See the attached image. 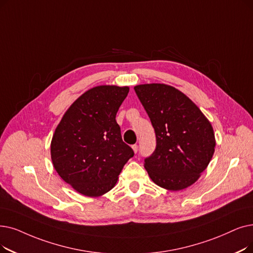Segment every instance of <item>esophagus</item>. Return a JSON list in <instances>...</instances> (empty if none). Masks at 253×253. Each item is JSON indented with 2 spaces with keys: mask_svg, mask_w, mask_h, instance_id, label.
<instances>
[{
  "mask_svg": "<svg viewBox=\"0 0 253 253\" xmlns=\"http://www.w3.org/2000/svg\"><path fill=\"white\" fill-rule=\"evenodd\" d=\"M132 150H133L134 153H137V151H138V146H137V145H133V146H132Z\"/></svg>",
  "mask_w": 253,
  "mask_h": 253,
  "instance_id": "34e87169",
  "label": "esophagus"
}]
</instances>
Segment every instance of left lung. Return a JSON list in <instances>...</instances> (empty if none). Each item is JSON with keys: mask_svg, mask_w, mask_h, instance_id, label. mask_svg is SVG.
<instances>
[{"mask_svg": "<svg viewBox=\"0 0 253 253\" xmlns=\"http://www.w3.org/2000/svg\"><path fill=\"white\" fill-rule=\"evenodd\" d=\"M134 90L156 134V149L144 164L151 180L172 191L189 187L213 157L216 140L210 121L171 85L145 84Z\"/></svg>", "mask_w": 253, "mask_h": 253, "instance_id": "obj_1", "label": "left lung"}]
</instances>
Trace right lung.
<instances>
[{
    "label": "right lung",
    "instance_id": "1",
    "mask_svg": "<svg viewBox=\"0 0 253 253\" xmlns=\"http://www.w3.org/2000/svg\"><path fill=\"white\" fill-rule=\"evenodd\" d=\"M129 86L98 85L67 109L50 144L53 168L83 195L98 197L115 187L134 153L121 135L116 115Z\"/></svg>",
    "mask_w": 253,
    "mask_h": 253
}]
</instances>
